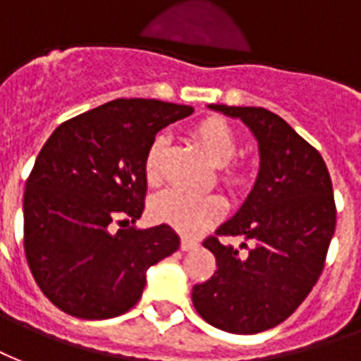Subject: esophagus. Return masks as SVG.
<instances>
[{
  "instance_id": "esophagus-1",
  "label": "esophagus",
  "mask_w": 361,
  "mask_h": 361,
  "mask_svg": "<svg viewBox=\"0 0 361 361\" xmlns=\"http://www.w3.org/2000/svg\"><path fill=\"white\" fill-rule=\"evenodd\" d=\"M196 246H198V242L192 240V238H183V240H180V250H183V252H188V250L196 248Z\"/></svg>"
}]
</instances>
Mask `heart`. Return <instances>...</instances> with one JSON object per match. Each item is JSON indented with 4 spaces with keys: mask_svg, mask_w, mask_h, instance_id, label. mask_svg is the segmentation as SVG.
<instances>
[{
    "mask_svg": "<svg viewBox=\"0 0 361 361\" xmlns=\"http://www.w3.org/2000/svg\"><path fill=\"white\" fill-rule=\"evenodd\" d=\"M192 136L198 142L200 148L206 152L209 161L221 169V180L238 188L248 180V171L242 163L231 161L238 152V136L233 126L221 117H207L196 123L192 128ZM167 146L165 134H157L148 152L144 155V177L149 184H157L161 180V161L163 152ZM223 212V204L213 194H196L180 188H169L157 194L152 204L149 213L155 221L167 223L177 228L183 235H198L200 231L213 223Z\"/></svg>",
    "mask_w": 361,
    "mask_h": 361,
    "instance_id": "obj_1",
    "label": "heart"
}]
</instances>
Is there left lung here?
<instances>
[{"label":"left lung","mask_w":361,"mask_h":361,"mask_svg":"<svg viewBox=\"0 0 361 361\" xmlns=\"http://www.w3.org/2000/svg\"><path fill=\"white\" fill-rule=\"evenodd\" d=\"M209 109L252 130L259 173L240 209L204 240L217 271L194 285L192 302L213 327L256 335L290 317L317 283L335 235L333 184L319 152L279 115L264 107ZM219 235H240L241 246Z\"/></svg>","instance_id":"1"}]
</instances>
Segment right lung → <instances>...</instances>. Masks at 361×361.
Masks as SVG:
<instances>
[{"label": "right lung", "instance_id": "right-lung-1", "mask_svg": "<svg viewBox=\"0 0 361 361\" xmlns=\"http://www.w3.org/2000/svg\"><path fill=\"white\" fill-rule=\"evenodd\" d=\"M190 105L113 99L65 121L26 180L25 254L34 281L61 312L107 319L140 300L146 271L178 250L169 225L136 228L146 198L144 155Z\"/></svg>", "mask_w": 361, "mask_h": 361}]
</instances>
